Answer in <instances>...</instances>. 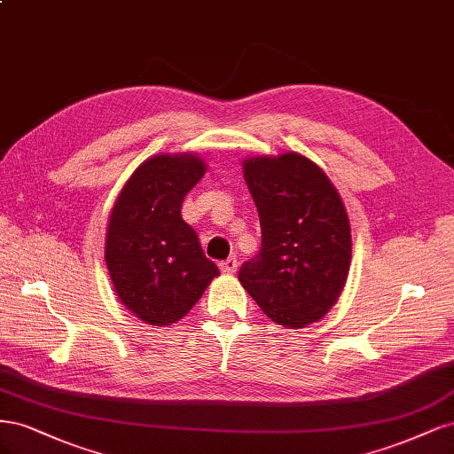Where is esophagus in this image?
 Returning <instances> with one entry per match:
<instances>
[{
	"label": "esophagus",
	"instance_id": "1",
	"mask_svg": "<svg viewBox=\"0 0 454 454\" xmlns=\"http://www.w3.org/2000/svg\"><path fill=\"white\" fill-rule=\"evenodd\" d=\"M221 271H223V273H228V275L236 273V271H238V260H236V258H228V260H224L223 264H221Z\"/></svg>",
	"mask_w": 454,
	"mask_h": 454
}]
</instances>
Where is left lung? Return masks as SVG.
<instances>
[{
    "label": "left lung",
    "instance_id": "obj_1",
    "mask_svg": "<svg viewBox=\"0 0 454 454\" xmlns=\"http://www.w3.org/2000/svg\"><path fill=\"white\" fill-rule=\"evenodd\" d=\"M262 228L260 253L239 283L273 323L305 328L323 318L345 286L353 241L338 190L300 153L243 160Z\"/></svg>",
    "mask_w": 454,
    "mask_h": 454
}]
</instances>
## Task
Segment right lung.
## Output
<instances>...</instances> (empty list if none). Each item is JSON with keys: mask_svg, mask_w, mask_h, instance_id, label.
Instances as JSON below:
<instances>
[{"mask_svg": "<svg viewBox=\"0 0 454 454\" xmlns=\"http://www.w3.org/2000/svg\"><path fill=\"white\" fill-rule=\"evenodd\" d=\"M206 171L192 153L154 154L131 173L111 209L109 277L122 305L145 325H175L221 275L181 216L184 196Z\"/></svg>", "mask_w": 454, "mask_h": 454, "instance_id": "obj_1", "label": "right lung"}]
</instances>
